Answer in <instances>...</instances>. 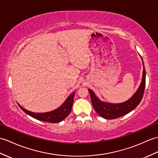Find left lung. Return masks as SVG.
Masks as SVG:
<instances>
[{
    "label": "left lung",
    "mask_w": 158,
    "mask_h": 158,
    "mask_svg": "<svg viewBox=\"0 0 158 158\" xmlns=\"http://www.w3.org/2000/svg\"><path fill=\"white\" fill-rule=\"evenodd\" d=\"M145 75L146 71L143 64V79L140 87L130 100L122 104H114L101 102L95 96L93 91L89 89L91 103L95 110L104 118L110 120L119 118L131 112L139 104L143 96L145 88Z\"/></svg>",
    "instance_id": "8db88e82"
}]
</instances>
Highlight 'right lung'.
<instances>
[{
	"instance_id": "obj_1",
	"label": "right lung",
	"mask_w": 158,
	"mask_h": 158,
	"mask_svg": "<svg viewBox=\"0 0 158 158\" xmlns=\"http://www.w3.org/2000/svg\"><path fill=\"white\" fill-rule=\"evenodd\" d=\"M75 92L71 94L69 98L67 99L64 103L62 104L60 108L55 110L52 112L46 113H34L30 111H28L23 107L19 105L20 108L24 111L28 115L33 117L37 120L44 121V122L57 123H60L62 120H64L66 117L69 116L71 112L72 106L73 103V99H74Z\"/></svg>"
}]
</instances>
